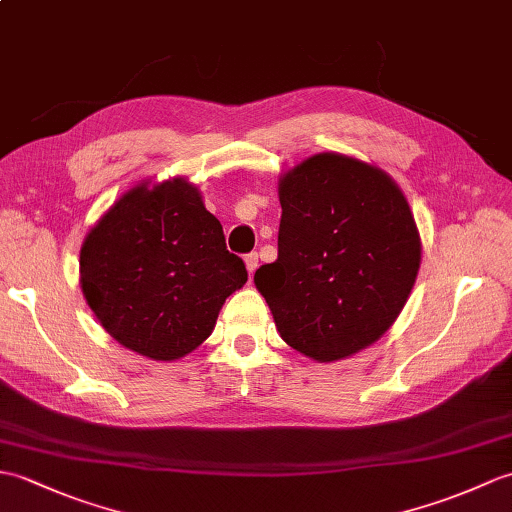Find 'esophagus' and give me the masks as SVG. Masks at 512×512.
Here are the masks:
<instances>
[{"mask_svg":"<svg viewBox=\"0 0 512 512\" xmlns=\"http://www.w3.org/2000/svg\"><path fill=\"white\" fill-rule=\"evenodd\" d=\"M244 264H246L248 275H253V272H255V270H257V266H259V257H257V253L246 255V257H244Z\"/></svg>","mask_w":512,"mask_h":512,"instance_id":"34e87169","label":"esophagus"}]
</instances>
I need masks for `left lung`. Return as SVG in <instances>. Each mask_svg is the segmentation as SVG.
<instances>
[{
    "instance_id": "8db88e82",
    "label": "left lung",
    "mask_w": 512,
    "mask_h": 512,
    "mask_svg": "<svg viewBox=\"0 0 512 512\" xmlns=\"http://www.w3.org/2000/svg\"><path fill=\"white\" fill-rule=\"evenodd\" d=\"M279 257L255 272L279 336L320 364L382 338L414 288L421 235L401 187L338 152L279 176Z\"/></svg>"
}]
</instances>
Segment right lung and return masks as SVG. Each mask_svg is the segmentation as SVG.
Masks as SVG:
<instances>
[{"instance_id":"add662e5","label":"right lung","mask_w":512,"mask_h":512,"mask_svg":"<svg viewBox=\"0 0 512 512\" xmlns=\"http://www.w3.org/2000/svg\"><path fill=\"white\" fill-rule=\"evenodd\" d=\"M246 279L200 189L181 176L126 189L80 246V288L98 323L157 362L198 349Z\"/></svg>"}]
</instances>
